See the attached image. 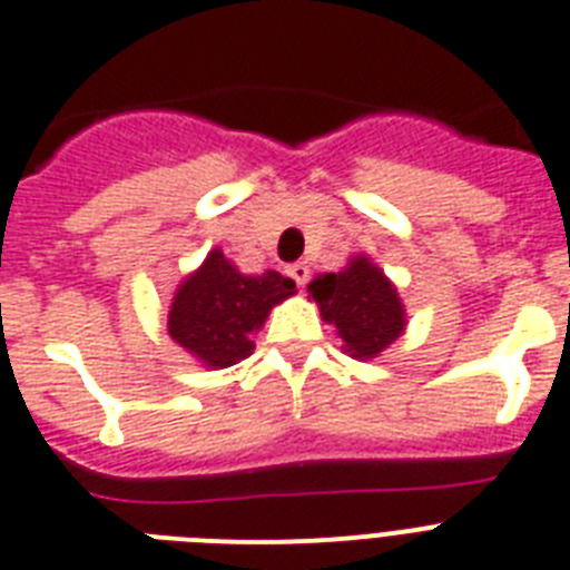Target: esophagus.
Masks as SVG:
<instances>
[{
	"instance_id": "esophagus-1",
	"label": "esophagus",
	"mask_w": 570,
	"mask_h": 570,
	"mask_svg": "<svg viewBox=\"0 0 570 570\" xmlns=\"http://www.w3.org/2000/svg\"><path fill=\"white\" fill-rule=\"evenodd\" d=\"M286 275L293 277L298 286H304L309 281V266H307V263H293V266L286 269Z\"/></svg>"
}]
</instances>
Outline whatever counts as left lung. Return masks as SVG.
Returning <instances> with one entry per match:
<instances>
[{"label":"left lung","instance_id":"left-lung-1","mask_svg":"<svg viewBox=\"0 0 570 570\" xmlns=\"http://www.w3.org/2000/svg\"><path fill=\"white\" fill-rule=\"evenodd\" d=\"M307 293L327 325L336 327L342 351L354 360L365 363L381 357L406 331V309L397 286L368 254H354L345 269L313 277Z\"/></svg>","mask_w":570,"mask_h":570}]
</instances>
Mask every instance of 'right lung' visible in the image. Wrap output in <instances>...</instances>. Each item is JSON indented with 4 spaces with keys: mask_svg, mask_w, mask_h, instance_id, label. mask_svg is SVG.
Instances as JSON below:
<instances>
[{
    "mask_svg": "<svg viewBox=\"0 0 570 570\" xmlns=\"http://www.w3.org/2000/svg\"><path fill=\"white\" fill-rule=\"evenodd\" d=\"M289 295H295V284L281 272L245 275L222 248H210L205 263L175 289L166 331L205 368H228L252 354V336Z\"/></svg>",
    "mask_w": 570,
    "mask_h": 570,
    "instance_id": "right-lung-1",
    "label": "right lung"
}]
</instances>
